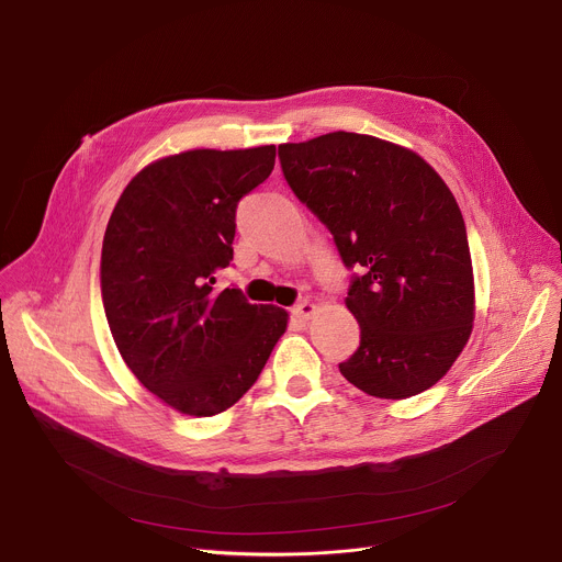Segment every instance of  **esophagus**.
<instances>
[{"mask_svg":"<svg viewBox=\"0 0 562 562\" xmlns=\"http://www.w3.org/2000/svg\"><path fill=\"white\" fill-rule=\"evenodd\" d=\"M314 312H316V305L310 303V301H303V303H297V305L293 307V316H295V318H303V321L312 318Z\"/></svg>","mask_w":562,"mask_h":562,"instance_id":"34e87169","label":"esophagus"}]
</instances>
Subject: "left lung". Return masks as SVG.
<instances>
[{"mask_svg": "<svg viewBox=\"0 0 562 562\" xmlns=\"http://www.w3.org/2000/svg\"><path fill=\"white\" fill-rule=\"evenodd\" d=\"M278 154L293 194L361 271L346 297L361 341L341 375L384 400L431 389L474 323L472 257L450 187L411 148L361 133L280 144Z\"/></svg>", "mask_w": 562, "mask_h": 562, "instance_id": "1", "label": "left lung"}]
</instances>
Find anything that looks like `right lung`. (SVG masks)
I'll list each match as a JSON object with an SVG mask.
<instances>
[{"label": "right lung", "mask_w": 562, "mask_h": 562, "mask_svg": "<svg viewBox=\"0 0 562 562\" xmlns=\"http://www.w3.org/2000/svg\"><path fill=\"white\" fill-rule=\"evenodd\" d=\"M273 165V144L167 156L126 184L110 214L101 248L110 334L139 384L184 416L231 408L286 329L284 310L212 286L233 259L237 203Z\"/></svg>", "instance_id": "add662e5"}]
</instances>
